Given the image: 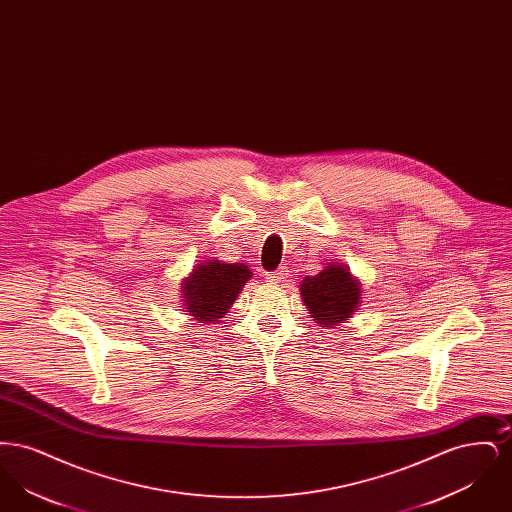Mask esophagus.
I'll list each match as a JSON object with an SVG mask.
<instances>
[{"label": "esophagus", "mask_w": 512, "mask_h": 512, "mask_svg": "<svg viewBox=\"0 0 512 512\" xmlns=\"http://www.w3.org/2000/svg\"><path fill=\"white\" fill-rule=\"evenodd\" d=\"M288 276H290V270L286 267H280L276 268L274 272H268L267 280L268 282H284Z\"/></svg>", "instance_id": "34e87169"}]
</instances>
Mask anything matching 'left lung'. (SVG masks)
Wrapping results in <instances>:
<instances>
[{
    "label": "left lung",
    "instance_id": "obj_1",
    "mask_svg": "<svg viewBox=\"0 0 512 512\" xmlns=\"http://www.w3.org/2000/svg\"><path fill=\"white\" fill-rule=\"evenodd\" d=\"M301 295L318 324H336L355 313L361 288L347 268L332 265L301 282Z\"/></svg>",
    "mask_w": 512,
    "mask_h": 512
}]
</instances>
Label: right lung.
I'll list each match as a JSON object with an SVG mask.
<instances>
[{
  "label": "right lung",
  "instance_id": "add662e5",
  "mask_svg": "<svg viewBox=\"0 0 512 512\" xmlns=\"http://www.w3.org/2000/svg\"><path fill=\"white\" fill-rule=\"evenodd\" d=\"M251 272L245 265L201 263L182 284L186 311L203 322L219 320L242 292Z\"/></svg>",
  "mask_w": 512,
  "mask_h": 512
}]
</instances>
